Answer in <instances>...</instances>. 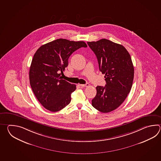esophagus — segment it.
Returning <instances> with one entry per match:
<instances>
[{
	"label": "esophagus",
	"instance_id": "1",
	"mask_svg": "<svg viewBox=\"0 0 161 161\" xmlns=\"http://www.w3.org/2000/svg\"><path fill=\"white\" fill-rule=\"evenodd\" d=\"M79 85L81 87H88L89 86V84L87 83L85 85Z\"/></svg>",
	"mask_w": 161,
	"mask_h": 161
}]
</instances>
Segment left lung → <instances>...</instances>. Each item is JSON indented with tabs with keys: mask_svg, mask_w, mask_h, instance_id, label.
<instances>
[{
	"mask_svg": "<svg viewBox=\"0 0 161 161\" xmlns=\"http://www.w3.org/2000/svg\"><path fill=\"white\" fill-rule=\"evenodd\" d=\"M97 56L99 71L105 74L104 87H96L97 94L92 106L103 113H108L121 105L130 93L134 77L130 55L122 45L103 38L87 42Z\"/></svg>",
	"mask_w": 161,
	"mask_h": 161,
	"instance_id": "left-lung-1",
	"label": "left lung"
}]
</instances>
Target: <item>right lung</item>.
<instances>
[{"instance_id":"1","label":"right lung","mask_w":161,"mask_h":161,"mask_svg":"<svg viewBox=\"0 0 161 161\" xmlns=\"http://www.w3.org/2000/svg\"><path fill=\"white\" fill-rule=\"evenodd\" d=\"M87 47L84 41L59 38L42 45L34 53L29 70L30 84L46 109L58 112L71 102L76 85L62 79L60 75L68 66L72 53Z\"/></svg>"}]
</instances>
